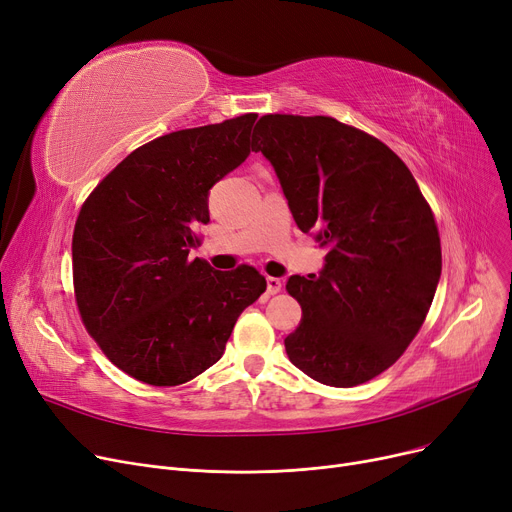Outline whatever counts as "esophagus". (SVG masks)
<instances>
[{"label": "esophagus", "instance_id": "34e87169", "mask_svg": "<svg viewBox=\"0 0 512 512\" xmlns=\"http://www.w3.org/2000/svg\"><path fill=\"white\" fill-rule=\"evenodd\" d=\"M265 284H267V294H276V292L282 290V280H280V278L267 276V278H265Z\"/></svg>", "mask_w": 512, "mask_h": 512}]
</instances>
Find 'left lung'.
<instances>
[{"label": "left lung", "instance_id": "1", "mask_svg": "<svg viewBox=\"0 0 512 512\" xmlns=\"http://www.w3.org/2000/svg\"><path fill=\"white\" fill-rule=\"evenodd\" d=\"M257 149L292 218L328 247L319 276H290L303 309L284 346L315 382L351 388L394 365L421 330L442 274L434 211L388 145L330 116H261Z\"/></svg>", "mask_w": 512, "mask_h": 512}]
</instances>
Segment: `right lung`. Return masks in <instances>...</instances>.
<instances>
[{
	"instance_id": "right-lung-1",
	"label": "right lung",
	"mask_w": 512,
	"mask_h": 512,
	"mask_svg": "<svg viewBox=\"0 0 512 512\" xmlns=\"http://www.w3.org/2000/svg\"><path fill=\"white\" fill-rule=\"evenodd\" d=\"M257 114L157 137L107 174L80 207L72 280L103 355L149 386H180L218 363L238 315L265 292L251 265L215 272L188 259L209 222V188L253 151Z\"/></svg>"
}]
</instances>
